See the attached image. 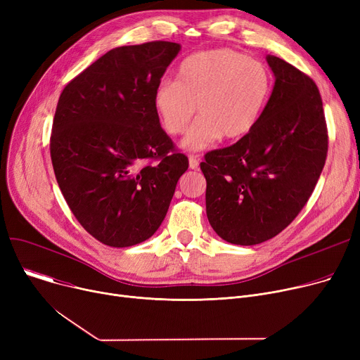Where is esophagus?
Instances as JSON below:
<instances>
[{
    "mask_svg": "<svg viewBox=\"0 0 360 360\" xmlns=\"http://www.w3.org/2000/svg\"><path fill=\"white\" fill-rule=\"evenodd\" d=\"M188 160H190V167H191V169H198L200 162H198L197 156H190V158H188Z\"/></svg>",
    "mask_w": 360,
    "mask_h": 360,
    "instance_id": "obj_1",
    "label": "esophagus"
}]
</instances>
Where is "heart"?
Returning a JSON list of instances; mask_svg holds the SVG:
<instances>
[{
  "label": "heart",
  "mask_w": 360,
  "mask_h": 360,
  "mask_svg": "<svg viewBox=\"0 0 360 360\" xmlns=\"http://www.w3.org/2000/svg\"><path fill=\"white\" fill-rule=\"evenodd\" d=\"M271 90V75L261 61L232 49L195 52L179 64L175 82H162L153 96L160 125L179 136L198 118L182 140L186 150L236 140L255 127Z\"/></svg>",
  "instance_id": "b5f03b06"
}]
</instances>
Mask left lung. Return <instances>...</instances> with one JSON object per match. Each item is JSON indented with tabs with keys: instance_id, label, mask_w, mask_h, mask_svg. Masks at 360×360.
I'll use <instances>...</instances> for the list:
<instances>
[{
	"instance_id": "obj_1",
	"label": "left lung",
	"mask_w": 360,
	"mask_h": 360,
	"mask_svg": "<svg viewBox=\"0 0 360 360\" xmlns=\"http://www.w3.org/2000/svg\"><path fill=\"white\" fill-rule=\"evenodd\" d=\"M274 87L255 127L235 144L205 153V212L235 245L278 235L308 202L323 172L328 131L314 80L274 55Z\"/></svg>"
}]
</instances>
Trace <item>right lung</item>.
<instances>
[{
    "mask_svg": "<svg viewBox=\"0 0 360 360\" xmlns=\"http://www.w3.org/2000/svg\"><path fill=\"white\" fill-rule=\"evenodd\" d=\"M179 49L165 41L110 49L56 105L49 144L56 182L75 219L109 247L153 235L188 169L153 106Z\"/></svg>",
    "mask_w": 360,
    "mask_h": 360,
    "instance_id": "1",
    "label": "right lung"
}]
</instances>
